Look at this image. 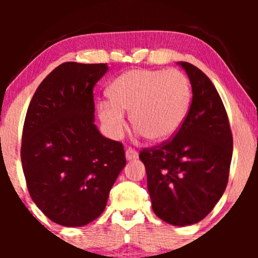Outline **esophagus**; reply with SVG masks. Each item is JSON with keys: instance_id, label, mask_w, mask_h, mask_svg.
Here are the masks:
<instances>
[{"instance_id": "obj_1", "label": "esophagus", "mask_w": 258, "mask_h": 258, "mask_svg": "<svg viewBox=\"0 0 258 258\" xmlns=\"http://www.w3.org/2000/svg\"><path fill=\"white\" fill-rule=\"evenodd\" d=\"M126 160L127 161H132V160H136L138 158V153L136 152L132 148H127L126 149Z\"/></svg>"}]
</instances>
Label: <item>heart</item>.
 <instances>
[{
	"mask_svg": "<svg viewBox=\"0 0 258 258\" xmlns=\"http://www.w3.org/2000/svg\"><path fill=\"white\" fill-rule=\"evenodd\" d=\"M111 99L99 102L98 116L112 137H120L130 112L132 127L153 143L171 138L188 112L191 91L178 70H128L110 86Z\"/></svg>",
	"mask_w": 258,
	"mask_h": 258,
	"instance_id": "1",
	"label": "heart"
}]
</instances>
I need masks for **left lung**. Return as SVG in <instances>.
Listing matches in <instances>:
<instances>
[{"mask_svg":"<svg viewBox=\"0 0 258 258\" xmlns=\"http://www.w3.org/2000/svg\"><path fill=\"white\" fill-rule=\"evenodd\" d=\"M177 64L191 85L188 115L173 139L143 149L139 159L146 166L154 214L168 224L185 227L204 220L226 190L233 137L211 80L193 64Z\"/></svg>","mask_w":258,"mask_h":258,"instance_id":"obj_1","label":"left lung"}]
</instances>
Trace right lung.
Wrapping results in <instances>:
<instances>
[{
    "label": "right lung",
    "instance_id": "obj_1",
    "mask_svg": "<svg viewBox=\"0 0 258 258\" xmlns=\"http://www.w3.org/2000/svg\"><path fill=\"white\" fill-rule=\"evenodd\" d=\"M106 64L68 61L41 82L23 128L22 165L29 193L49 220L82 227L104 211L126 166L120 142L94 123L93 87Z\"/></svg>",
    "mask_w": 258,
    "mask_h": 258
}]
</instances>
